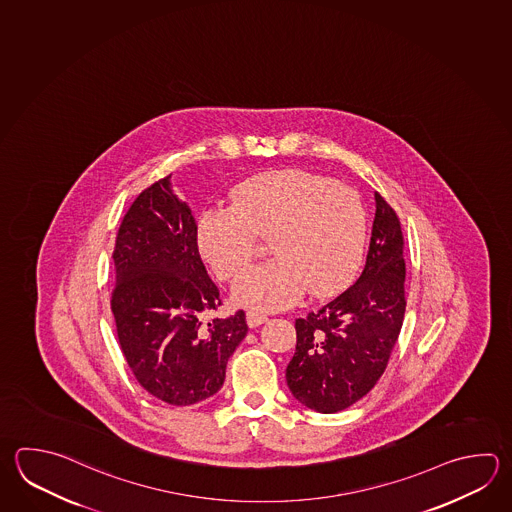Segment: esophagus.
Instances as JSON below:
<instances>
[{"instance_id": "1", "label": "esophagus", "mask_w": 512, "mask_h": 512, "mask_svg": "<svg viewBox=\"0 0 512 512\" xmlns=\"http://www.w3.org/2000/svg\"><path fill=\"white\" fill-rule=\"evenodd\" d=\"M267 320H269V318H267V314H263V312H247V325H249L251 329H256V327H260L261 323H265V321Z\"/></svg>"}]
</instances>
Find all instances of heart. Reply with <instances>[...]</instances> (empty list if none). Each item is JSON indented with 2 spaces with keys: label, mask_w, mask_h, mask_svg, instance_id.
<instances>
[{
  "label": "heart",
  "mask_w": 512,
  "mask_h": 512,
  "mask_svg": "<svg viewBox=\"0 0 512 512\" xmlns=\"http://www.w3.org/2000/svg\"><path fill=\"white\" fill-rule=\"evenodd\" d=\"M271 238L276 258L245 272L232 296L243 307L280 311L340 292L360 267L367 218L351 187L301 171L261 174L231 192V207L203 212L201 256L221 280H234Z\"/></svg>",
  "instance_id": "obj_1"
}]
</instances>
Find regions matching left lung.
Listing matches in <instances>:
<instances>
[{
    "label": "left lung",
    "instance_id": "left-lung-1",
    "mask_svg": "<svg viewBox=\"0 0 512 512\" xmlns=\"http://www.w3.org/2000/svg\"><path fill=\"white\" fill-rule=\"evenodd\" d=\"M367 261L338 298L296 320V352L287 365L292 396L307 409L332 414L361 400L380 380L405 314V260L400 221L374 192Z\"/></svg>",
    "mask_w": 512,
    "mask_h": 512
}]
</instances>
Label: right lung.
I'll return each mask as SVG.
<instances>
[{
	"instance_id": "1",
	"label": "right lung",
	"mask_w": 512,
	"mask_h": 512,
	"mask_svg": "<svg viewBox=\"0 0 512 512\" xmlns=\"http://www.w3.org/2000/svg\"><path fill=\"white\" fill-rule=\"evenodd\" d=\"M196 236L191 207L167 176L134 200L112 254L121 351L145 391L178 407L220 391L227 361L249 331L243 311L207 320L221 298Z\"/></svg>"
}]
</instances>
